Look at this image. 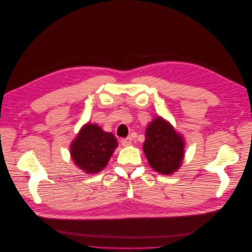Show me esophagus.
Listing matches in <instances>:
<instances>
[{
    "instance_id": "34e87169",
    "label": "esophagus",
    "mask_w": 252,
    "mask_h": 252,
    "mask_svg": "<svg viewBox=\"0 0 252 252\" xmlns=\"http://www.w3.org/2000/svg\"><path fill=\"white\" fill-rule=\"evenodd\" d=\"M121 145L123 147H127L129 145H131V139L130 138H127V139H122L121 140Z\"/></svg>"
}]
</instances>
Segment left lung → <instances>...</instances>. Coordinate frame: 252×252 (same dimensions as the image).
Masks as SVG:
<instances>
[{"mask_svg":"<svg viewBox=\"0 0 252 252\" xmlns=\"http://www.w3.org/2000/svg\"><path fill=\"white\" fill-rule=\"evenodd\" d=\"M184 139L168 122L157 117L145 131L143 149L149 165L162 174H171L182 165Z\"/></svg>","mask_w":252,"mask_h":252,"instance_id":"1","label":"left lung"}]
</instances>
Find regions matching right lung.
<instances>
[{"label":"right lung","mask_w":252,"mask_h":252,"mask_svg":"<svg viewBox=\"0 0 252 252\" xmlns=\"http://www.w3.org/2000/svg\"><path fill=\"white\" fill-rule=\"evenodd\" d=\"M118 141L111 132L102 130L95 124L84 126L70 146L74 164L86 173H97L107 165Z\"/></svg>","instance_id":"obj_1"}]
</instances>
